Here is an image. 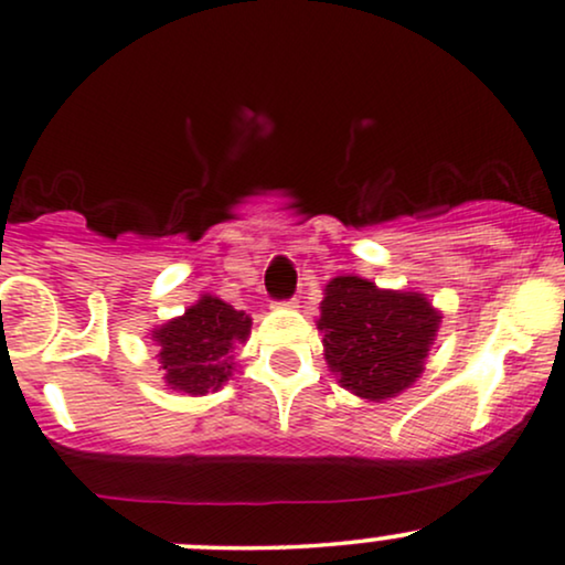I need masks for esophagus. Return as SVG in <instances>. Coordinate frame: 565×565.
Masks as SVG:
<instances>
[{
    "label": "esophagus",
    "instance_id": "obj_1",
    "mask_svg": "<svg viewBox=\"0 0 565 565\" xmlns=\"http://www.w3.org/2000/svg\"><path fill=\"white\" fill-rule=\"evenodd\" d=\"M281 308H297V300H287V302H281Z\"/></svg>",
    "mask_w": 565,
    "mask_h": 565
}]
</instances>
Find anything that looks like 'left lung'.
I'll use <instances>...</instances> for the list:
<instances>
[{
    "label": "left lung",
    "mask_w": 565,
    "mask_h": 565,
    "mask_svg": "<svg viewBox=\"0 0 565 565\" xmlns=\"http://www.w3.org/2000/svg\"><path fill=\"white\" fill-rule=\"evenodd\" d=\"M439 323L441 310L426 295L382 289L363 276L331 278L316 321L339 386L369 403L418 382Z\"/></svg>",
    "instance_id": "1"
}]
</instances>
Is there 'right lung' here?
<instances>
[{
    "label": "right lung",
    "mask_w": 565,
    "mask_h": 565,
    "mask_svg": "<svg viewBox=\"0 0 565 565\" xmlns=\"http://www.w3.org/2000/svg\"><path fill=\"white\" fill-rule=\"evenodd\" d=\"M253 318L215 295H202L194 305L149 334L158 344L166 386L202 397L217 392L234 376V350L249 339Z\"/></svg>",
    "instance_id": "1"
}]
</instances>
